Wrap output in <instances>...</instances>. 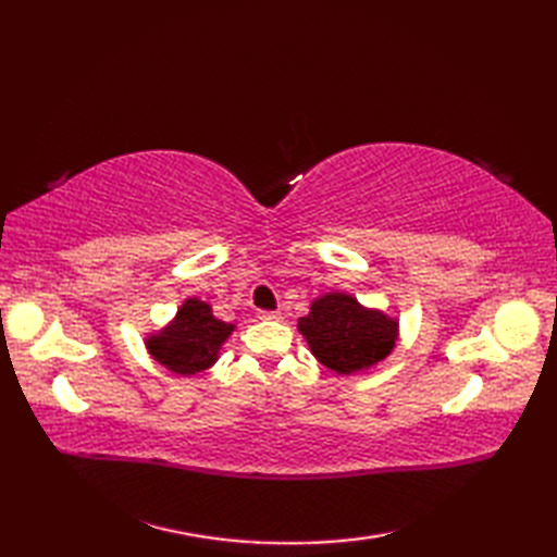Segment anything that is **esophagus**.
<instances>
[{"instance_id": "obj_1", "label": "esophagus", "mask_w": 557, "mask_h": 557, "mask_svg": "<svg viewBox=\"0 0 557 557\" xmlns=\"http://www.w3.org/2000/svg\"><path fill=\"white\" fill-rule=\"evenodd\" d=\"M258 318H260V320H278L281 313H278V311H264V309H262V311H258Z\"/></svg>"}]
</instances>
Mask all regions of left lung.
Segmentation results:
<instances>
[{
    "mask_svg": "<svg viewBox=\"0 0 557 557\" xmlns=\"http://www.w3.org/2000/svg\"><path fill=\"white\" fill-rule=\"evenodd\" d=\"M313 356L336 374H356L391 356L397 323L381 311H367L356 297L332 293L315 299L299 320Z\"/></svg>",
    "mask_w": 557,
    "mask_h": 557,
    "instance_id": "obj_1",
    "label": "left lung"
}]
</instances>
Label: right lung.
Wrapping results in <instances>:
<instances>
[{
    "mask_svg": "<svg viewBox=\"0 0 557 557\" xmlns=\"http://www.w3.org/2000/svg\"><path fill=\"white\" fill-rule=\"evenodd\" d=\"M234 325L223 323L211 313L207 301L185 299L174 323L160 334L150 336L148 350L160 364L174 374H197L215 362L218 348L230 336Z\"/></svg>",
    "mask_w": 557,
    "mask_h": 557,
    "instance_id": "1",
    "label": "right lung"
}]
</instances>
